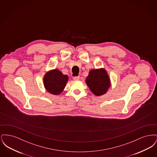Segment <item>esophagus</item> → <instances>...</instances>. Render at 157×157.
Instances as JSON below:
<instances>
[{
	"mask_svg": "<svg viewBox=\"0 0 157 157\" xmlns=\"http://www.w3.org/2000/svg\"><path fill=\"white\" fill-rule=\"evenodd\" d=\"M73 79H74V80H79V79H80V77H79V76H74V77H73Z\"/></svg>",
	"mask_w": 157,
	"mask_h": 157,
	"instance_id": "esophagus-1",
	"label": "esophagus"
}]
</instances>
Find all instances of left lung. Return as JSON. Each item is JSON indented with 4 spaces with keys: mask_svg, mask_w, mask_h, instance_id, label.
Here are the masks:
<instances>
[{
    "mask_svg": "<svg viewBox=\"0 0 157 157\" xmlns=\"http://www.w3.org/2000/svg\"><path fill=\"white\" fill-rule=\"evenodd\" d=\"M86 83L91 92L97 96L105 94L111 85L109 78L104 69L91 70Z\"/></svg>",
    "mask_w": 157,
    "mask_h": 157,
    "instance_id": "left-lung-1",
    "label": "left lung"
}]
</instances>
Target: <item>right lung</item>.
<instances>
[{
	"mask_svg": "<svg viewBox=\"0 0 157 157\" xmlns=\"http://www.w3.org/2000/svg\"><path fill=\"white\" fill-rule=\"evenodd\" d=\"M67 81V75H63L58 69L48 72L44 78L46 90L53 95H59L64 90Z\"/></svg>",
	"mask_w": 157,
	"mask_h": 157,
	"instance_id": "right-lung-1",
	"label": "right lung"
}]
</instances>
